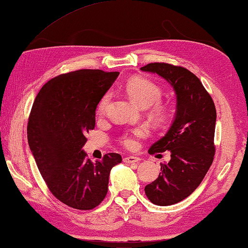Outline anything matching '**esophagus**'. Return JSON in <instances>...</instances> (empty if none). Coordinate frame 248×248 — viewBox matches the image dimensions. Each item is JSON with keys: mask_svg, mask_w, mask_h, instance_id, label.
Here are the masks:
<instances>
[{"mask_svg": "<svg viewBox=\"0 0 248 248\" xmlns=\"http://www.w3.org/2000/svg\"><path fill=\"white\" fill-rule=\"evenodd\" d=\"M140 160H141V158H140V157H137V156H128V157H124V163H127V164H136V163H139Z\"/></svg>", "mask_w": 248, "mask_h": 248, "instance_id": "esophagus-1", "label": "esophagus"}]
</instances>
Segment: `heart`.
<instances>
[{
    "mask_svg": "<svg viewBox=\"0 0 248 248\" xmlns=\"http://www.w3.org/2000/svg\"><path fill=\"white\" fill-rule=\"evenodd\" d=\"M124 90L129 97L131 98L134 103H137L139 106L144 107V108L155 104V103L158 102L161 97V90L158 85L144 78H132L131 80H129L127 84H125ZM110 96V92H107L105 95L102 97L100 104H98V111L103 112L106 109V106L108 104ZM153 115L155 116L156 119L163 120L166 116V109L163 106L156 105L154 107V109H153ZM132 134L137 138H141L145 136L146 130L140 128L134 130ZM123 143L127 147H133L136 146L137 144L134 137L130 136V134H127V136L124 137Z\"/></svg>",
    "mask_w": 248,
    "mask_h": 248,
    "instance_id": "obj_1",
    "label": "heart"
}]
</instances>
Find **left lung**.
Returning a JSON list of instances; mask_svg holds the SVG:
<instances>
[{"label":"left lung","mask_w":248,"mask_h":248,"mask_svg":"<svg viewBox=\"0 0 248 248\" xmlns=\"http://www.w3.org/2000/svg\"><path fill=\"white\" fill-rule=\"evenodd\" d=\"M141 70L158 75L175 94L172 124L148 150L150 154L168 151L170 160L160 164L158 178L144 188L153 204L173 205L196 190L213 164L216 107L201 80L183 67L152 62Z\"/></svg>","instance_id":"obj_1"}]
</instances>
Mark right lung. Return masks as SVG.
Returning <instances> with one entry per match:
<instances>
[{"label":"right lung","instance_id":"obj_1","mask_svg":"<svg viewBox=\"0 0 248 248\" xmlns=\"http://www.w3.org/2000/svg\"><path fill=\"white\" fill-rule=\"evenodd\" d=\"M118 71L80 69L53 78L40 90L30 112L28 143L52 194L67 206L93 209L105 199L110 170L121 156L92 163L82 147L95 127V111Z\"/></svg>","mask_w":248,"mask_h":248}]
</instances>
